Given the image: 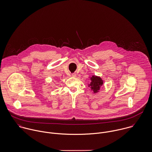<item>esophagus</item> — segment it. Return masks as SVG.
<instances>
[{"mask_svg": "<svg viewBox=\"0 0 152 152\" xmlns=\"http://www.w3.org/2000/svg\"><path fill=\"white\" fill-rule=\"evenodd\" d=\"M72 76L73 77H76V73H73V74L72 75Z\"/></svg>", "mask_w": 152, "mask_h": 152, "instance_id": "obj_1", "label": "esophagus"}]
</instances>
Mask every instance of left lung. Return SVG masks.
I'll return each instance as SVG.
<instances>
[{
	"mask_svg": "<svg viewBox=\"0 0 152 152\" xmlns=\"http://www.w3.org/2000/svg\"><path fill=\"white\" fill-rule=\"evenodd\" d=\"M89 78L91 82L88 84V87L90 88L92 93L93 94L99 93L102 86L104 83V81L102 78L96 75H93L91 77H89Z\"/></svg>",
	"mask_w": 152,
	"mask_h": 152,
	"instance_id": "8db88e82",
	"label": "left lung"
}]
</instances>
